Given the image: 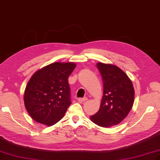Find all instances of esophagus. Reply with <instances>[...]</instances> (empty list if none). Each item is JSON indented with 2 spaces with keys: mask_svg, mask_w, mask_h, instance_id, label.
I'll return each mask as SVG.
<instances>
[{
  "mask_svg": "<svg viewBox=\"0 0 160 160\" xmlns=\"http://www.w3.org/2000/svg\"><path fill=\"white\" fill-rule=\"evenodd\" d=\"M88 99H87V97H84V98H79L78 99V101L80 103H84V102L87 101Z\"/></svg>",
  "mask_w": 160,
  "mask_h": 160,
  "instance_id": "1",
  "label": "esophagus"
}]
</instances>
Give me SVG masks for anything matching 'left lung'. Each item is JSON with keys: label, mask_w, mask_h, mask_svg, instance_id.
Here are the masks:
<instances>
[{"label": "left lung", "mask_w": 160, "mask_h": 160, "mask_svg": "<svg viewBox=\"0 0 160 160\" xmlns=\"http://www.w3.org/2000/svg\"><path fill=\"white\" fill-rule=\"evenodd\" d=\"M103 84L100 109L90 117L97 125L108 128L116 126L128 116L132 108L134 90L124 72L112 64L97 63Z\"/></svg>", "instance_id": "left-lung-1"}]
</instances>
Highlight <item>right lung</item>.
<instances>
[{
  "label": "right lung",
  "instance_id": "right-lung-1",
  "mask_svg": "<svg viewBox=\"0 0 160 160\" xmlns=\"http://www.w3.org/2000/svg\"><path fill=\"white\" fill-rule=\"evenodd\" d=\"M76 66L72 62H56L34 73L23 97L26 109L32 119L48 126L62 119L71 105L68 79Z\"/></svg>",
  "mask_w": 160,
  "mask_h": 160
}]
</instances>
